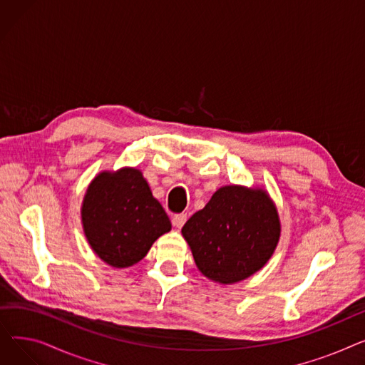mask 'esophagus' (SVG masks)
I'll list each match as a JSON object with an SVG mask.
<instances>
[{
  "label": "esophagus",
  "mask_w": 365,
  "mask_h": 365,
  "mask_svg": "<svg viewBox=\"0 0 365 365\" xmlns=\"http://www.w3.org/2000/svg\"><path fill=\"white\" fill-rule=\"evenodd\" d=\"M186 219H187V216H186L185 213H179V215H175V216H173L171 223H173V226H176V227H179V229H180V227L185 225Z\"/></svg>",
  "instance_id": "obj_1"
}]
</instances>
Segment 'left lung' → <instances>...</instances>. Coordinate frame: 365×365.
<instances>
[{
  "instance_id": "1",
  "label": "left lung",
  "mask_w": 365,
  "mask_h": 365,
  "mask_svg": "<svg viewBox=\"0 0 365 365\" xmlns=\"http://www.w3.org/2000/svg\"><path fill=\"white\" fill-rule=\"evenodd\" d=\"M281 223L277 207L260 187L229 185L182 227L200 272L234 284L260 271L274 255Z\"/></svg>"
}]
</instances>
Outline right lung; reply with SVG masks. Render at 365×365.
Listing matches in <instances>:
<instances>
[{
    "mask_svg": "<svg viewBox=\"0 0 365 365\" xmlns=\"http://www.w3.org/2000/svg\"><path fill=\"white\" fill-rule=\"evenodd\" d=\"M81 220L86 238L105 263L128 267L171 229L163 205L138 168L102 171L87 187Z\"/></svg>",
    "mask_w": 365,
    "mask_h": 365,
    "instance_id": "right-lung-1",
    "label": "right lung"
}]
</instances>
